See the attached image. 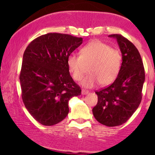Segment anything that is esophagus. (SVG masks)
Masks as SVG:
<instances>
[{"instance_id":"1","label":"esophagus","mask_w":155,"mask_h":155,"mask_svg":"<svg viewBox=\"0 0 155 155\" xmlns=\"http://www.w3.org/2000/svg\"><path fill=\"white\" fill-rule=\"evenodd\" d=\"M89 93V91L87 90H83L82 91H81V95H87V94Z\"/></svg>"}]
</instances>
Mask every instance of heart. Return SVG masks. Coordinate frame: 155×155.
Wrapping results in <instances>:
<instances>
[{
    "label": "heart",
    "instance_id": "obj_1",
    "mask_svg": "<svg viewBox=\"0 0 155 155\" xmlns=\"http://www.w3.org/2000/svg\"><path fill=\"white\" fill-rule=\"evenodd\" d=\"M122 62V54L101 41H93L79 51V56L70 54L67 58V66L73 79L80 81L85 73V65L90 67V74L84 79L81 85L91 88L99 82L105 86L116 79Z\"/></svg>",
    "mask_w": 155,
    "mask_h": 155
}]
</instances>
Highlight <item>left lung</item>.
<instances>
[{
	"label": "left lung",
	"instance_id": "obj_1",
	"mask_svg": "<svg viewBox=\"0 0 155 155\" xmlns=\"http://www.w3.org/2000/svg\"><path fill=\"white\" fill-rule=\"evenodd\" d=\"M108 37L117 40L122 53V65L113 84L95 92L98 100L92 113L101 124L115 127L127 122L139 106L145 72L141 57L134 44L119 34Z\"/></svg>",
	"mask_w": 155,
	"mask_h": 155
}]
</instances>
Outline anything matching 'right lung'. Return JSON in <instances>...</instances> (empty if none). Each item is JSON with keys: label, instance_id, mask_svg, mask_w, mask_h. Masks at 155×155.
I'll use <instances>...</instances> for the list:
<instances>
[{"label": "right lung", "instance_id": "1", "mask_svg": "<svg viewBox=\"0 0 155 155\" xmlns=\"http://www.w3.org/2000/svg\"><path fill=\"white\" fill-rule=\"evenodd\" d=\"M82 41L71 35L47 33L34 39L25 51L19 75L22 101L43 125L63 121L69 112L68 101L81 95L70 75L67 58Z\"/></svg>", "mask_w": 155, "mask_h": 155}]
</instances>
